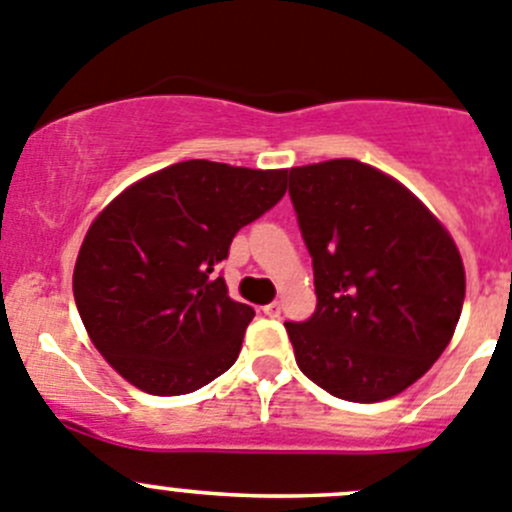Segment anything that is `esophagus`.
<instances>
[{
  "instance_id": "obj_1",
  "label": "esophagus",
  "mask_w": 512,
  "mask_h": 512,
  "mask_svg": "<svg viewBox=\"0 0 512 512\" xmlns=\"http://www.w3.org/2000/svg\"><path fill=\"white\" fill-rule=\"evenodd\" d=\"M260 311L265 313V316H270V319H275V316H280V303L278 301L267 303V306H262Z\"/></svg>"
}]
</instances>
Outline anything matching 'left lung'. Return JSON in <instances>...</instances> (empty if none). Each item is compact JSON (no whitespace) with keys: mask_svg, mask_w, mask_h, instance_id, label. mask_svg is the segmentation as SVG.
Instances as JSON below:
<instances>
[{"mask_svg":"<svg viewBox=\"0 0 512 512\" xmlns=\"http://www.w3.org/2000/svg\"><path fill=\"white\" fill-rule=\"evenodd\" d=\"M313 260L316 311L285 321L303 375L334 398L377 403L426 375L457 329L464 265L403 183L359 160L290 168Z\"/></svg>","mask_w":512,"mask_h":512,"instance_id":"8db88e82","label":"left lung"}]
</instances>
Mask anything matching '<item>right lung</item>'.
I'll use <instances>...</instances> for the list:
<instances>
[{"label": "right lung", "instance_id": "1", "mask_svg": "<svg viewBox=\"0 0 512 512\" xmlns=\"http://www.w3.org/2000/svg\"><path fill=\"white\" fill-rule=\"evenodd\" d=\"M288 170L183 160L132 183L94 219L73 298L101 357L150 395H186L234 365L255 311L216 265L273 209Z\"/></svg>", "mask_w": 512, "mask_h": 512}]
</instances>
